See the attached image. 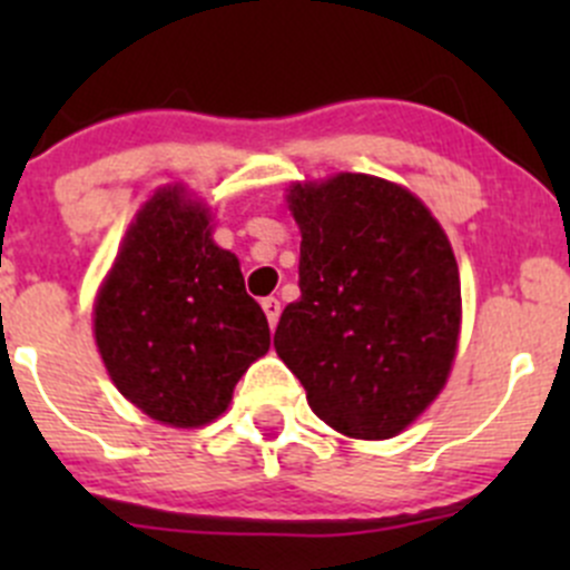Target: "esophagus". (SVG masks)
Returning <instances> with one entry per match:
<instances>
[{"mask_svg": "<svg viewBox=\"0 0 570 570\" xmlns=\"http://www.w3.org/2000/svg\"><path fill=\"white\" fill-rule=\"evenodd\" d=\"M262 308H264V314H267L269 327L278 325V317H281V303L275 301V297H264V301H262Z\"/></svg>", "mask_w": 570, "mask_h": 570, "instance_id": "obj_1", "label": "esophagus"}]
</instances>
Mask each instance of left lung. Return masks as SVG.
Here are the masks:
<instances>
[{"instance_id": "1", "label": "left lung", "mask_w": 570, "mask_h": 570, "mask_svg": "<svg viewBox=\"0 0 570 570\" xmlns=\"http://www.w3.org/2000/svg\"><path fill=\"white\" fill-rule=\"evenodd\" d=\"M301 301L275 353L327 428L386 441L444 392L461 342V273L422 198L370 174L292 181Z\"/></svg>"}]
</instances>
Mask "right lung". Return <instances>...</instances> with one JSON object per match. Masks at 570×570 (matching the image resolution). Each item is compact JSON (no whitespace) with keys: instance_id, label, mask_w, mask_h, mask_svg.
I'll list each match as a JSON object with an SVG mask.
<instances>
[{"instance_id":"right-lung-1","label":"right lung","mask_w":570,"mask_h":570,"mask_svg":"<svg viewBox=\"0 0 570 570\" xmlns=\"http://www.w3.org/2000/svg\"><path fill=\"white\" fill-rule=\"evenodd\" d=\"M212 232L215 215L198 193L154 189L94 301V338L112 386L178 430L223 416L239 377L269 350L239 258Z\"/></svg>"}]
</instances>
